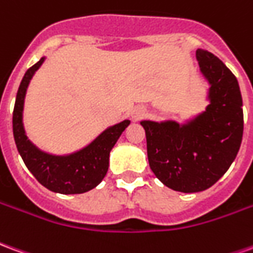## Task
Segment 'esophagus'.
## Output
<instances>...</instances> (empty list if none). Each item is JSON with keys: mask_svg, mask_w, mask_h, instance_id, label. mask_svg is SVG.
Here are the masks:
<instances>
[{"mask_svg": "<svg viewBox=\"0 0 253 253\" xmlns=\"http://www.w3.org/2000/svg\"><path fill=\"white\" fill-rule=\"evenodd\" d=\"M143 115H145V110H143L142 107H137V108H134L131 111V116L134 121H139Z\"/></svg>", "mask_w": 253, "mask_h": 253, "instance_id": "esophagus-1", "label": "esophagus"}]
</instances>
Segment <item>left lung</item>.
<instances>
[{
    "label": "left lung",
    "instance_id": "left-lung-1",
    "mask_svg": "<svg viewBox=\"0 0 253 253\" xmlns=\"http://www.w3.org/2000/svg\"><path fill=\"white\" fill-rule=\"evenodd\" d=\"M196 59L209 83L206 110L187 119L142 121L150 169L164 186L199 192L215 184L239 153L244 116L237 78L211 52L198 48Z\"/></svg>",
    "mask_w": 253,
    "mask_h": 253
}]
</instances>
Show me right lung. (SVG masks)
I'll return each instance as SVG.
<instances>
[{
  "label": "right lung",
  "instance_id": "add662e5",
  "mask_svg": "<svg viewBox=\"0 0 253 253\" xmlns=\"http://www.w3.org/2000/svg\"><path fill=\"white\" fill-rule=\"evenodd\" d=\"M46 58H41L25 72L21 80L13 110V137L21 159L36 180L47 190L58 194H84L93 190L104 179L110 164V153L130 121L116 123L105 128L93 141L77 152L69 154H51L43 152L31 142L23 123L24 100L34 74Z\"/></svg>",
  "mask_w": 253,
  "mask_h": 253
}]
</instances>
